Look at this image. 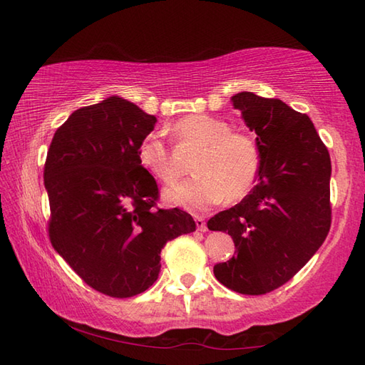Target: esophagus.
<instances>
[{
    "label": "esophagus",
    "mask_w": 365,
    "mask_h": 365,
    "mask_svg": "<svg viewBox=\"0 0 365 365\" xmlns=\"http://www.w3.org/2000/svg\"><path fill=\"white\" fill-rule=\"evenodd\" d=\"M195 221H196L197 230H200V232L207 230V224H205V220L202 218V216H195Z\"/></svg>",
    "instance_id": "esophagus-1"
}]
</instances>
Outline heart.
Instances as JSON below:
<instances>
[{"label":"heart","instance_id":"heart-1","mask_svg":"<svg viewBox=\"0 0 365 365\" xmlns=\"http://www.w3.org/2000/svg\"><path fill=\"white\" fill-rule=\"evenodd\" d=\"M170 133L177 153L196 150L191 161V178L163 191L168 204L187 210H205L226 197L237 202L250 192L260 169L259 147L251 136L230 131L229 123L205 114H188L178 119ZM158 133L145 135L138 145V161L163 183L180 175V161Z\"/></svg>","mask_w":365,"mask_h":365}]
</instances>
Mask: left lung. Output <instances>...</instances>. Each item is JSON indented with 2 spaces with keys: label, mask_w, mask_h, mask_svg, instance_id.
I'll return each mask as SVG.
<instances>
[{
  "label": "left lung",
  "mask_w": 365,
  "mask_h": 365,
  "mask_svg": "<svg viewBox=\"0 0 365 365\" xmlns=\"http://www.w3.org/2000/svg\"><path fill=\"white\" fill-rule=\"evenodd\" d=\"M230 102L257 135L260 169L250 195L207 222L237 246L213 273L230 290L263 294L290 281L327 238L331 160L312 120L282 100L243 91Z\"/></svg>",
  "instance_id": "8db88e82"
}]
</instances>
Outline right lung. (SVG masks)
Returning a JSON list of instances; mask_svg holds the SVG:
<instances>
[{"label":"right lung","instance_id":"obj_1","mask_svg":"<svg viewBox=\"0 0 365 365\" xmlns=\"http://www.w3.org/2000/svg\"><path fill=\"white\" fill-rule=\"evenodd\" d=\"M155 123V115L111 96L68 115L46 153L51 245L108 297L145 292L158 279L163 246L196 230L180 208H155L157 182L138 161Z\"/></svg>","mask_w":365,"mask_h":365}]
</instances>
